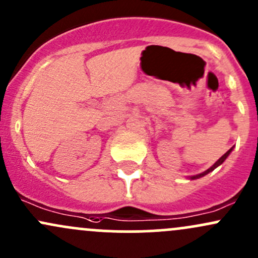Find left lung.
Listing matches in <instances>:
<instances>
[{
  "label": "left lung",
  "instance_id": "obj_1",
  "mask_svg": "<svg viewBox=\"0 0 258 258\" xmlns=\"http://www.w3.org/2000/svg\"><path fill=\"white\" fill-rule=\"evenodd\" d=\"M233 148H234V147H233ZM233 148H230V149H229V151H228V152H226V153H225V154H224V155H223V157H220V158H219V159H218V160L216 161V163H214V164H213V165H212V166H211V168H209V169H207V170H206V171H203V172H201V174H198V175H195V176H191V177H189V179H191V180H195V179H200V177L205 176V175H207V174H209V172H211V171H213V170H214V169H216V168H218V166H219V165H222V164H223V163H224V161H225V159H226V158H228V157H229V154H230V153H231V151H233Z\"/></svg>",
  "mask_w": 258,
  "mask_h": 258
}]
</instances>
